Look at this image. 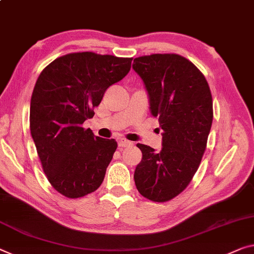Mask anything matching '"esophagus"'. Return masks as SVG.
I'll use <instances>...</instances> for the list:
<instances>
[{
  "label": "esophagus",
  "mask_w": 254,
  "mask_h": 254,
  "mask_svg": "<svg viewBox=\"0 0 254 254\" xmlns=\"http://www.w3.org/2000/svg\"><path fill=\"white\" fill-rule=\"evenodd\" d=\"M118 145H119V149H124V147H127V146H130L132 145V143L130 142V140H128L126 138H119L118 139Z\"/></svg>",
  "instance_id": "34e87169"
}]
</instances>
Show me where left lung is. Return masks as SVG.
<instances>
[{
	"mask_svg": "<svg viewBox=\"0 0 254 254\" xmlns=\"http://www.w3.org/2000/svg\"><path fill=\"white\" fill-rule=\"evenodd\" d=\"M132 68L162 129L159 152L137 144L143 157L134 174L136 189L151 201L167 202L189 186L200 166L213 118L211 91L203 73L179 54L138 57Z\"/></svg>",
	"mask_w": 254,
	"mask_h": 254,
	"instance_id": "1",
	"label": "left lung"
}]
</instances>
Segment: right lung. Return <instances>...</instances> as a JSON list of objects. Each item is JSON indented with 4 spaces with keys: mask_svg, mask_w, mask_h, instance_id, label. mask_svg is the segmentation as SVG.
I'll return each instance as SVG.
<instances>
[{
    "mask_svg": "<svg viewBox=\"0 0 254 254\" xmlns=\"http://www.w3.org/2000/svg\"><path fill=\"white\" fill-rule=\"evenodd\" d=\"M132 58L76 52L43 69L30 100L29 127L43 171L57 192L83 197L102 184L116 139L84 128L107 89L129 72Z\"/></svg>",
    "mask_w": 254,
    "mask_h": 254,
    "instance_id": "1",
    "label": "right lung"
}]
</instances>
